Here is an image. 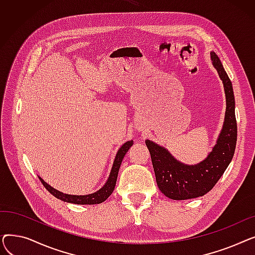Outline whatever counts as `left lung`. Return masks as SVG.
<instances>
[{
	"instance_id": "left-lung-1",
	"label": "left lung",
	"mask_w": 255,
	"mask_h": 255,
	"mask_svg": "<svg viewBox=\"0 0 255 255\" xmlns=\"http://www.w3.org/2000/svg\"><path fill=\"white\" fill-rule=\"evenodd\" d=\"M211 59L223 82L226 113L220 136L207 159L196 165H185L177 161L162 146L145 140L151 154L157 185L160 191L171 199H189L208 193L219 181L235 154L238 128L233 85L220 59L214 51L211 52Z\"/></svg>"
}]
</instances>
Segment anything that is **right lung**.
<instances>
[{
    "label": "right lung",
    "instance_id": "1",
    "mask_svg": "<svg viewBox=\"0 0 255 255\" xmlns=\"http://www.w3.org/2000/svg\"><path fill=\"white\" fill-rule=\"evenodd\" d=\"M133 141H127L125 142L122 146H121L120 150L117 153L115 162L111 171V175L109 180H107L106 184L102 187L100 190H98L95 193L88 194V195H70V194H64L55 188H52L51 186H49L47 183H45L41 178L39 177V180L41 181L43 186L48 190L49 193H51L53 196L63 200V202L66 203H71V204H77V205H96V204H101L103 203L105 199L109 198V196L113 193L115 190V186L117 183V178H118V172L121 166V163H122V160L128 150L130 149V146L132 145Z\"/></svg>",
    "mask_w": 255,
    "mask_h": 255
}]
</instances>
